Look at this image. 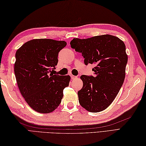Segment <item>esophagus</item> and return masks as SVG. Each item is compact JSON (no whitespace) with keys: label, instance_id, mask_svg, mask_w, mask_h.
I'll return each mask as SVG.
<instances>
[{"label":"esophagus","instance_id":"obj_1","mask_svg":"<svg viewBox=\"0 0 146 146\" xmlns=\"http://www.w3.org/2000/svg\"><path fill=\"white\" fill-rule=\"evenodd\" d=\"M70 76H71V78L72 79V80L77 78V76H74V75H71Z\"/></svg>","mask_w":146,"mask_h":146}]
</instances>
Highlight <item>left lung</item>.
<instances>
[{
    "label": "left lung",
    "instance_id": "left-lung-1",
    "mask_svg": "<svg viewBox=\"0 0 146 146\" xmlns=\"http://www.w3.org/2000/svg\"><path fill=\"white\" fill-rule=\"evenodd\" d=\"M70 44L81 52L86 65L95 64L94 76H80L83 85L78 92L80 104L90 112L104 110L112 103L124 81L128 60L124 42L116 36L105 35L74 38Z\"/></svg>",
    "mask_w": 146,
    "mask_h": 146
}]
</instances>
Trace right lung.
Returning <instances> with one entry per match:
<instances>
[{"label":"right lung","instance_id":"right-lung-1","mask_svg":"<svg viewBox=\"0 0 146 146\" xmlns=\"http://www.w3.org/2000/svg\"><path fill=\"white\" fill-rule=\"evenodd\" d=\"M66 46L64 41L36 39L24 43L15 53L14 73L19 89L27 104L38 112L53 111L69 85V75L51 73L58 64V52Z\"/></svg>","mask_w":146,"mask_h":146}]
</instances>
